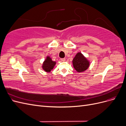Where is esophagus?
Listing matches in <instances>:
<instances>
[{
  "mask_svg": "<svg viewBox=\"0 0 126 126\" xmlns=\"http://www.w3.org/2000/svg\"><path fill=\"white\" fill-rule=\"evenodd\" d=\"M60 60H61V61H62V62H64V61L66 60V59L65 58H61Z\"/></svg>",
  "mask_w": 126,
  "mask_h": 126,
  "instance_id": "1",
  "label": "esophagus"
}]
</instances>
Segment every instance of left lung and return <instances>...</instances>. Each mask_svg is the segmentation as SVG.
Returning a JSON list of instances; mask_svg holds the SVG:
<instances>
[{
  "instance_id": "left-lung-1",
  "label": "left lung",
  "mask_w": 126,
  "mask_h": 126,
  "mask_svg": "<svg viewBox=\"0 0 126 126\" xmlns=\"http://www.w3.org/2000/svg\"><path fill=\"white\" fill-rule=\"evenodd\" d=\"M73 67L78 72L86 71L90 66V62L81 52H78L72 61Z\"/></svg>"
}]
</instances>
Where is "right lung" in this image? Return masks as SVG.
Listing matches in <instances>:
<instances>
[{"instance_id":"right-lung-1","label":"right lung","mask_w":126,"mask_h":126,"mask_svg":"<svg viewBox=\"0 0 126 126\" xmlns=\"http://www.w3.org/2000/svg\"><path fill=\"white\" fill-rule=\"evenodd\" d=\"M56 64V62L55 61H52L50 56H47L43 62L42 68L45 71L49 72L53 69Z\"/></svg>"}]
</instances>
